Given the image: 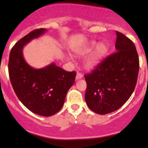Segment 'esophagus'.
Wrapping results in <instances>:
<instances>
[{"label":"esophagus","instance_id":"obj_1","mask_svg":"<svg viewBox=\"0 0 148 148\" xmlns=\"http://www.w3.org/2000/svg\"><path fill=\"white\" fill-rule=\"evenodd\" d=\"M82 78H83V74H81V73L78 72L77 74H76V80H79V79H82Z\"/></svg>","mask_w":148,"mask_h":148}]
</instances>
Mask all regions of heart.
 <instances>
[{
  "label": "heart",
  "instance_id": "1",
  "mask_svg": "<svg viewBox=\"0 0 148 148\" xmlns=\"http://www.w3.org/2000/svg\"><path fill=\"white\" fill-rule=\"evenodd\" d=\"M91 50L92 51L86 58L84 62L85 67L87 69L95 68L101 62L108 53V47L103 42L97 45L96 42L92 41L82 48L78 49L76 53L79 56H84L90 52Z\"/></svg>",
  "mask_w": 148,
  "mask_h": 148
}]
</instances>
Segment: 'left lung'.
I'll use <instances>...</instances> for the list:
<instances>
[{
	"mask_svg": "<svg viewBox=\"0 0 148 148\" xmlns=\"http://www.w3.org/2000/svg\"><path fill=\"white\" fill-rule=\"evenodd\" d=\"M114 53L85 75L88 106L100 115L119 109L133 93L139 71V59L133 42L116 31Z\"/></svg>",
	"mask_w": 148,
	"mask_h": 148,
	"instance_id": "1",
	"label": "left lung"
}]
</instances>
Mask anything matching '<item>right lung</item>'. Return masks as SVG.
Masks as SVG:
<instances>
[{"label": "right lung", "mask_w": 148, "mask_h": 148, "mask_svg": "<svg viewBox=\"0 0 148 148\" xmlns=\"http://www.w3.org/2000/svg\"><path fill=\"white\" fill-rule=\"evenodd\" d=\"M34 30L15 44L10 53L8 71L12 86L18 99L35 114L49 117L63 106L69 89L75 81L76 72H67L52 63L34 69L25 62L23 48L47 31Z\"/></svg>", "instance_id": "right-lung-1"}]
</instances>
